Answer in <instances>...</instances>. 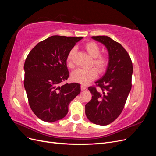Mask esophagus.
<instances>
[{
    "instance_id": "esophagus-1",
    "label": "esophagus",
    "mask_w": 156,
    "mask_h": 156,
    "mask_svg": "<svg viewBox=\"0 0 156 156\" xmlns=\"http://www.w3.org/2000/svg\"><path fill=\"white\" fill-rule=\"evenodd\" d=\"M87 88V87L86 86H84V85H82L81 86V90L83 91V90H85Z\"/></svg>"
}]
</instances>
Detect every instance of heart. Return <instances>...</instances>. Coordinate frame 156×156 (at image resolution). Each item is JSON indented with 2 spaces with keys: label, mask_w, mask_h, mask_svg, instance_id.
Masks as SVG:
<instances>
[{
  "label": "heart",
  "mask_w": 156,
  "mask_h": 156,
  "mask_svg": "<svg viewBox=\"0 0 156 156\" xmlns=\"http://www.w3.org/2000/svg\"><path fill=\"white\" fill-rule=\"evenodd\" d=\"M84 48L87 51L89 55L93 58L92 66L96 68L99 73H102L106 69L108 60L107 56L100 55V48L96 42L89 41L84 44ZM76 53V49L75 48H72L69 52L67 56L66 62L69 68H73L74 64L73 58ZM97 72L95 69H81L79 68L75 69L71 73L70 79L72 81L78 83L82 84H87L92 81L97 77Z\"/></svg>",
  "instance_id": "1"
}]
</instances>
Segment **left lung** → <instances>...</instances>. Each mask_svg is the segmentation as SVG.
I'll return each mask as SVG.
<instances>
[{
  "label": "left lung",
  "mask_w": 156,
  "mask_h": 156,
  "mask_svg": "<svg viewBox=\"0 0 156 156\" xmlns=\"http://www.w3.org/2000/svg\"><path fill=\"white\" fill-rule=\"evenodd\" d=\"M92 38L105 45L108 62L105 74L95 82L101 91L88 88L92 97L85 105V114L92 123L106 126L115 120L123 110L131 88L133 65L129 55L119 43L106 36Z\"/></svg>",
  "instance_id": "left-lung-1"
}]
</instances>
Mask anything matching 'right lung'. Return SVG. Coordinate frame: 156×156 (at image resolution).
Instances as JSON below:
<instances>
[{"label":"right lung","mask_w":156,"mask_h":156,"mask_svg":"<svg viewBox=\"0 0 156 156\" xmlns=\"http://www.w3.org/2000/svg\"><path fill=\"white\" fill-rule=\"evenodd\" d=\"M83 37L53 36L39 42L28 55L24 64V87L32 111L47 122L63 119L69 103L81 92L79 83L67 80L69 51Z\"/></svg>","instance_id":"1"}]
</instances>
